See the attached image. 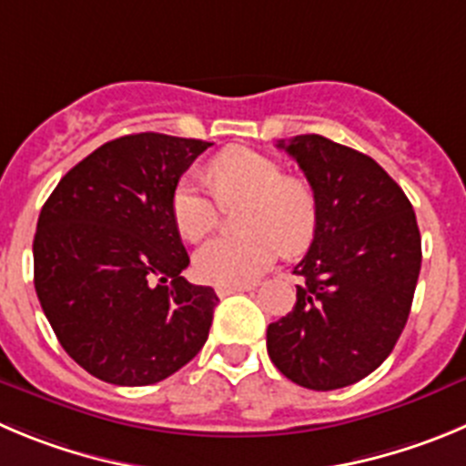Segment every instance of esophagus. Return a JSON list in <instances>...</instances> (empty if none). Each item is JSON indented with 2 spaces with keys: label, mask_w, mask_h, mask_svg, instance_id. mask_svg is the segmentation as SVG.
<instances>
[{
  "label": "esophagus",
  "mask_w": 466,
  "mask_h": 466,
  "mask_svg": "<svg viewBox=\"0 0 466 466\" xmlns=\"http://www.w3.org/2000/svg\"><path fill=\"white\" fill-rule=\"evenodd\" d=\"M250 287L248 285H218L216 287V292L218 297H229V294H237V292H248Z\"/></svg>",
  "instance_id": "esophagus-1"
}]
</instances>
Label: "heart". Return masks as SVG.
I'll return each mask as SVG.
<instances>
[{
	"instance_id": "b5f03b06",
	"label": "heart",
	"mask_w": 466,
	"mask_h": 466,
	"mask_svg": "<svg viewBox=\"0 0 466 466\" xmlns=\"http://www.w3.org/2000/svg\"><path fill=\"white\" fill-rule=\"evenodd\" d=\"M213 190L225 207L246 202L238 213L241 237H218L195 253V276L211 285H248L267 271L278 250L301 253L317 228V198L301 177H287L282 165L259 151L232 147L208 167ZM172 220L188 241L207 237L220 204L195 174L174 186Z\"/></svg>"
}]
</instances>
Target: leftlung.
<instances>
[{
  "instance_id": "8db88e82",
  "label": "left lung",
  "mask_w": 466,
  "mask_h": 466,
  "mask_svg": "<svg viewBox=\"0 0 466 466\" xmlns=\"http://www.w3.org/2000/svg\"><path fill=\"white\" fill-rule=\"evenodd\" d=\"M317 198V228L297 306L267 329V350L294 384L333 390L360 381L393 351L420 271L411 202L370 156L321 135L278 142Z\"/></svg>"
}]
</instances>
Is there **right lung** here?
I'll list each match as a JSON object with an SVG mask.
<instances>
[{
  "label": "right lung",
  "mask_w": 466,
  "mask_h": 466,
  "mask_svg": "<svg viewBox=\"0 0 466 466\" xmlns=\"http://www.w3.org/2000/svg\"><path fill=\"white\" fill-rule=\"evenodd\" d=\"M211 142L135 133L68 169L38 216L34 287L56 340L89 375L147 386L208 338L218 297L190 285L174 186Z\"/></svg>",
  "instance_id": "right-lung-1"
}]
</instances>
